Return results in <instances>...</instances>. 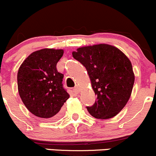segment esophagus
I'll return each instance as SVG.
<instances>
[{"label":"esophagus","mask_w":156,"mask_h":156,"mask_svg":"<svg viewBox=\"0 0 156 156\" xmlns=\"http://www.w3.org/2000/svg\"><path fill=\"white\" fill-rule=\"evenodd\" d=\"M73 92H74V93L76 94H78L79 92H80V89H79L77 86H76L74 88H73Z\"/></svg>","instance_id":"34e87169"}]
</instances>
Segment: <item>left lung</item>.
Returning <instances> with one entry per match:
<instances>
[{"label":"left lung","instance_id":"left-lung-1","mask_svg":"<svg viewBox=\"0 0 156 156\" xmlns=\"http://www.w3.org/2000/svg\"><path fill=\"white\" fill-rule=\"evenodd\" d=\"M88 72L97 98L89 113L98 119L118 115L130 98L134 73L130 60L121 51L106 44L79 48L72 53Z\"/></svg>","mask_w":156,"mask_h":156}]
</instances>
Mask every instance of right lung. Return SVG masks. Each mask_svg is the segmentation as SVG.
Segmentation results:
<instances>
[{
    "mask_svg": "<svg viewBox=\"0 0 156 156\" xmlns=\"http://www.w3.org/2000/svg\"><path fill=\"white\" fill-rule=\"evenodd\" d=\"M61 49L44 48L31 54L17 73L20 96L28 110L41 118L54 119L70 95L63 86L64 74L57 70Z\"/></svg>",
    "mask_w": 156,
    "mask_h": 156,
    "instance_id": "right-lung-1",
    "label": "right lung"
}]
</instances>
